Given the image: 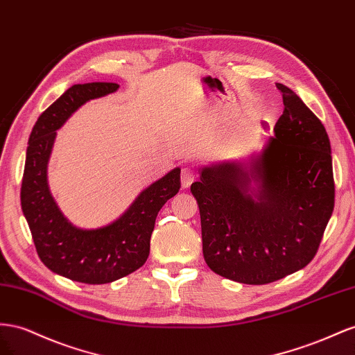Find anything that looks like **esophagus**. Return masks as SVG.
I'll return each instance as SVG.
<instances>
[{"mask_svg": "<svg viewBox=\"0 0 355 355\" xmlns=\"http://www.w3.org/2000/svg\"><path fill=\"white\" fill-rule=\"evenodd\" d=\"M196 177H198V174H196L193 166L184 165L183 168H181V184H183V187H189L196 180Z\"/></svg>", "mask_w": 355, "mask_h": 355, "instance_id": "esophagus-1", "label": "esophagus"}]
</instances>
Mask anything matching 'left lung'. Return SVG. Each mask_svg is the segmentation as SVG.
Masks as SVG:
<instances>
[{
  "label": "left lung",
  "mask_w": 355,
  "mask_h": 355,
  "mask_svg": "<svg viewBox=\"0 0 355 355\" xmlns=\"http://www.w3.org/2000/svg\"><path fill=\"white\" fill-rule=\"evenodd\" d=\"M284 111L263 153L244 164L204 168L198 200L202 250L218 275L261 286L305 268L335 208L330 139L321 120L284 85ZM261 183L256 202L246 193Z\"/></svg>",
  "instance_id": "1"
}]
</instances>
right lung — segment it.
Here are the masks:
<instances>
[{
  "label": "right lung",
  "instance_id": "add662e5",
  "mask_svg": "<svg viewBox=\"0 0 355 355\" xmlns=\"http://www.w3.org/2000/svg\"><path fill=\"white\" fill-rule=\"evenodd\" d=\"M117 83L74 85L38 117L29 135L20 187V205L38 257L65 278L85 284H107L144 265L160 208L180 190V168L147 187L111 225L78 229L62 216L47 187V162L56 129L86 101L117 90Z\"/></svg>",
  "mask_w": 355,
  "mask_h": 355
}]
</instances>
